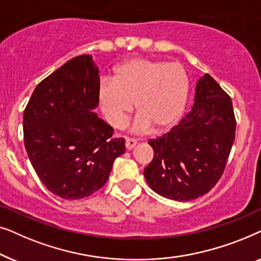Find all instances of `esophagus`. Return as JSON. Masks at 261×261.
Listing matches in <instances>:
<instances>
[{
	"label": "esophagus",
	"mask_w": 261,
	"mask_h": 261,
	"mask_svg": "<svg viewBox=\"0 0 261 261\" xmlns=\"http://www.w3.org/2000/svg\"><path fill=\"white\" fill-rule=\"evenodd\" d=\"M135 146H137V140H135V139L126 138V148L128 149V151L133 149Z\"/></svg>",
	"instance_id": "obj_1"
}]
</instances>
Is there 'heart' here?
I'll return each mask as SVG.
<instances>
[{
    "label": "heart",
    "mask_w": 261,
    "mask_h": 261,
    "mask_svg": "<svg viewBox=\"0 0 261 261\" xmlns=\"http://www.w3.org/2000/svg\"><path fill=\"white\" fill-rule=\"evenodd\" d=\"M189 90L190 80L179 63L132 58L114 70L113 81L99 83L97 98L101 112L113 127H123L135 103L139 114L135 130L153 127L155 132H164L180 120Z\"/></svg>",
    "instance_id": "1"
}]
</instances>
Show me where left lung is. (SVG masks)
<instances>
[{
  "label": "left lung",
  "mask_w": 261,
  "mask_h": 261,
  "mask_svg": "<svg viewBox=\"0 0 261 261\" xmlns=\"http://www.w3.org/2000/svg\"><path fill=\"white\" fill-rule=\"evenodd\" d=\"M235 127L229 95L204 74L196 85L191 112L166 134L148 141L154 156L144 173L152 190L179 202L209 192L226 169Z\"/></svg>",
  "instance_id": "obj_1"
}]
</instances>
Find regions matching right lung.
I'll list each match as a JSON object with an SVG mask.
<instances>
[{
	"label": "right lung",
	"instance_id": "obj_1",
	"mask_svg": "<svg viewBox=\"0 0 261 261\" xmlns=\"http://www.w3.org/2000/svg\"><path fill=\"white\" fill-rule=\"evenodd\" d=\"M98 69L91 56L74 57L42 80L23 112V141L42 184L64 199L88 197L108 180L124 153V139L94 110Z\"/></svg>",
	"mask_w": 261,
	"mask_h": 261
}]
</instances>
